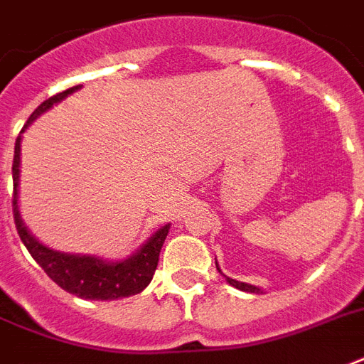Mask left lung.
Wrapping results in <instances>:
<instances>
[{
	"instance_id": "8db88e82",
	"label": "left lung",
	"mask_w": 364,
	"mask_h": 364,
	"mask_svg": "<svg viewBox=\"0 0 364 364\" xmlns=\"http://www.w3.org/2000/svg\"><path fill=\"white\" fill-rule=\"evenodd\" d=\"M217 264V262H215ZM217 270H219V266H217ZM221 272V270H219ZM227 277V276H225ZM227 282L232 285V287L240 289V291H247V293H260L259 287H255V285H249V283H242V282H236V279H230V277H227Z\"/></svg>"
}]
</instances>
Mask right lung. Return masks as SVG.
<instances>
[{"label": "right lung", "instance_id": "1", "mask_svg": "<svg viewBox=\"0 0 364 364\" xmlns=\"http://www.w3.org/2000/svg\"><path fill=\"white\" fill-rule=\"evenodd\" d=\"M79 87L68 88L64 92H58L45 100L39 107L30 115L28 122L24 124L22 132L36 121L37 117L45 113L48 107L58 104L60 100H64L68 94L75 92ZM20 139L16 137L14 143V159H13V215L14 225L18 230V236L30 255L37 260V264L47 272V276L53 279L56 285L75 294L79 299L87 300H117L132 296V294L141 293L147 287L154 276L156 264H159V255L162 249L170 225H166L154 232L149 242L143 245L136 255H132L130 259L122 262H105L96 257H79V255H65L45 247L43 243L37 242L31 236L26 227L22 225L18 213V166H20Z\"/></svg>", "mask_w": 364, "mask_h": 364}]
</instances>
